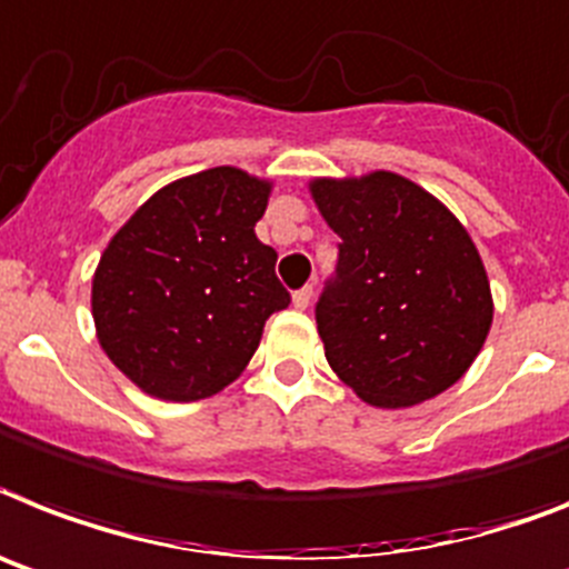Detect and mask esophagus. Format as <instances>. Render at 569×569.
<instances>
[{
	"label": "esophagus",
	"instance_id": "1",
	"mask_svg": "<svg viewBox=\"0 0 569 569\" xmlns=\"http://www.w3.org/2000/svg\"><path fill=\"white\" fill-rule=\"evenodd\" d=\"M309 303H312V286H303V289H298V292L292 295L295 309H307Z\"/></svg>",
	"mask_w": 569,
	"mask_h": 569
}]
</instances>
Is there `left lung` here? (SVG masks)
Returning <instances> with one entry per match:
<instances>
[{
  "label": "left lung",
  "mask_w": 569,
  "mask_h": 569,
  "mask_svg": "<svg viewBox=\"0 0 569 569\" xmlns=\"http://www.w3.org/2000/svg\"><path fill=\"white\" fill-rule=\"evenodd\" d=\"M309 193L341 237L336 277L315 307L338 379L388 410L460 381L495 315L483 260L460 219L390 170L312 179Z\"/></svg>",
  "instance_id": "obj_1"
}]
</instances>
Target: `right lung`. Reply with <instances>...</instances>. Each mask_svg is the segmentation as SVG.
Instances as JSON below:
<instances>
[{
    "mask_svg": "<svg viewBox=\"0 0 569 569\" xmlns=\"http://www.w3.org/2000/svg\"><path fill=\"white\" fill-rule=\"evenodd\" d=\"M271 181L240 167L184 176L109 240L92 277L98 341L118 370L164 402L228 388L289 307L277 251L257 240Z\"/></svg>",
    "mask_w": 569,
    "mask_h": 569,
    "instance_id": "add662e5",
    "label": "right lung"
}]
</instances>
